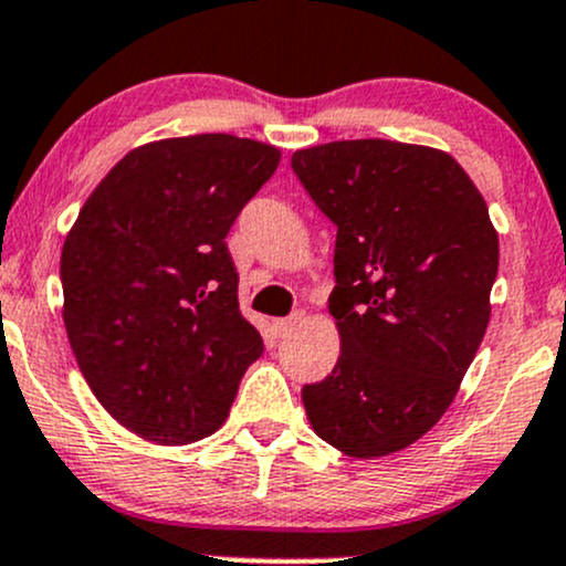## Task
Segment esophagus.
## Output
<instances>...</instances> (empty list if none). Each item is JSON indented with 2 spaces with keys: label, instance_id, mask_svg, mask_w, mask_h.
Returning <instances> with one entry per match:
<instances>
[{
  "label": "esophagus",
  "instance_id": "1",
  "mask_svg": "<svg viewBox=\"0 0 566 566\" xmlns=\"http://www.w3.org/2000/svg\"><path fill=\"white\" fill-rule=\"evenodd\" d=\"M302 318H305V315H302V313L289 315V318H277V321H272V329H275L277 337H289V334L302 324Z\"/></svg>",
  "mask_w": 566,
  "mask_h": 566
}]
</instances>
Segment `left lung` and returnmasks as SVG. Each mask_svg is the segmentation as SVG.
<instances>
[{
    "instance_id": "obj_1",
    "label": "left lung",
    "mask_w": 566,
    "mask_h": 566,
    "mask_svg": "<svg viewBox=\"0 0 566 566\" xmlns=\"http://www.w3.org/2000/svg\"><path fill=\"white\" fill-rule=\"evenodd\" d=\"M337 227L339 358L302 388L315 434L354 459L421 440L453 402L491 318L500 237L446 150L339 139L291 156Z\"/></svg>"
}]
</instances>
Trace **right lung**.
<instances>
[{
    "instance_id": "right-lung-1",
    "label": "right lung",
    "mask_w": 566,
    "mask_h": 566,
    "mask_svg": "<svg viewBox=\"0 0 566 566\" xmlns=\"http://www.w3.org/2000/svg\"><path fill=\"white\" fill-rule=\"evenodd\" d=\"M277 164L275 145L234 135L139 145L66 234L72 354L102 407L143 440L188 446L212 434L264 354L240 313L227 234Z\"/></svg>"
}]
</instances>
